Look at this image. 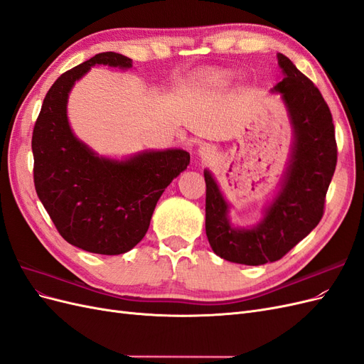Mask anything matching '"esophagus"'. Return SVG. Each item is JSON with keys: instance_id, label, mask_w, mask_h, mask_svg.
<instances>
[{"instance_id": "34e87169", "label": "esophagus", "mask_w": 364, "mask_h": 364, "mask_svg": "<svg viewBox=\"0 0 364 364\" xmlns=\"http://www.w3.org/2000/svg\"><path fill=\"white\" fill-rule=\"evenodd\" d=\"M199 156H200V159H202L203 162L211 161L213 156H214V149H213L211 146H208V144L200 146V147H199Z\"/></svg>"}]
</instances>
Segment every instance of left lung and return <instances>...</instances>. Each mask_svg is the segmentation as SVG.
Segmentation results:
<instances>
[{
	"label": "left lung",
	"mask_w": 364,
	"mask_h": 364,
	"mask_svg": "<svg viewBox=\"0 0 364 364\" xmlns=\"http://www.w3.org/2000/svg\"><path fill=\"white\" fill-rule=\"evenodd\" d=\"M284 79L273 87L287 107L293 126L289 167L264 218L250 229L229 222V205L209 170L206 182V237L214 253L230 262L261 266L281 259L318 225L337 164L333 115L321 91L278 53Z\"/></svg>",
	"instance_id": "left-lung-1"
}]
</instances>
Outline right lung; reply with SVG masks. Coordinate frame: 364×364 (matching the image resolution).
I'll use <instances>...</instances> for the list:
<instances>
[{
    "instance_id": "right-lung-1",
    "label": "right lung",
    "mask_w": 364,
    "mask_h": 364,
    "mask_svg": "<svg viewBox=\"0 0 364 364\" xmlns=\"http://www.w3.org/2000/svg\"><path fill=\"white\" fill-rule=\"evenodd\" d=\"M95 65L127 70L132 59L98 53L53 83L33 129V179L39 200L70 245L119 255L144 238L159 197L188 167L190 153L149 150L115 161L83 144L70 127L67 103L74 83Z\"/></svg>"
}]
</instances>
